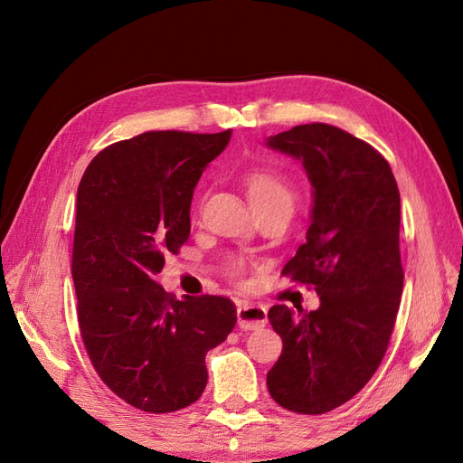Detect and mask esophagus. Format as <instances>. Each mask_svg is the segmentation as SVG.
I'll list each match as a JSON object with an SVG mask.
<instances>
[{
  "label": "esophagus",
  "mask_w": 463,
  "mask_h": 463,
  "mask_svg": "<svg viewBox=\"0 0 463 463\" xmlns=\"http://www.w3.org/2000/svg\"><path fill=\"white\" fill-rule=\"evenodd\" d=\"M237 325L243 330H257L266 325V309L255 303H240L237 305Z\"/></svg>",
  "instance_id": "obj_1"
}]
</instances>
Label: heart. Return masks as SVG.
Segmentation results:
<instances>
[{
  "label": "heart",
  "instance_id": "1",
  "mask_svg": "<svg viewBox=\"0 0 463 463\" xmlns=\"http://www.w3.org/2000/svg\"><path fill=\"white\" fill-rule=\"evenodd\" d=\"M245 185L249 191L250 203L255 204V208H269V206H288L293 210V204H296L298 193L293 189L289 181L274 172H266V170H257L250 172L245 177ZM232 272L235 276H240L243 272L241 262H233L232 264Z\"/></svg>",
  "mask_w": 463,
  "mask_h": 463
}]
</instances>
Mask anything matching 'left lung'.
<instances>
[{
    "label": "left lung",
    "mask_w": 463,
    "mask_h": 463,
    "mask_svg": "<svg viewBox=\"0 0 463 463\" xmlns=\"http://www.w3.org/2000/svg\"><path fill=\"white\" fill-rule=\"evenodd\" d=\"M266 146L299 160L313 185L307 240L282 274L320 298L311 313L269 311L284 347L266 386L282 408L320 415L352 400L386 354L403 288L400 191L383 154L334 125H298Z\"/></svg>",
    "instance_id": "left-lung-1"
}]
</instances>
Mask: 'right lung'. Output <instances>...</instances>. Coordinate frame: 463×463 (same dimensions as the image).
<instances>
[{"instance_id": "1", "label": "right lung", "mask_w": 463, "mask_h": 463, "mask_svg": "<svg viewBox=\"0 0 463 463\" xmlns=\"http://www.w3.org/2000/svg\"><path fill=\"white\" fill-rule=\"evenodd\" d=\"M232 131H150L109 145L77 191L71 274L82 344L104 384L137 410L197 402L204 357L233 330L228 298L175 299L158 282L191 233V201Z\"/></svg>"}]
</instances>
